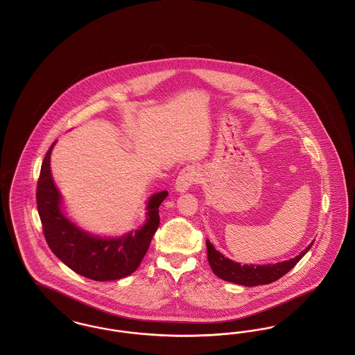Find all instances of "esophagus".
Instances as JSON below:
<instances>
[{
  "label": "esophagus",
  "mask_w": 355,
  "mask_h": 355,
  "mask_svg": "<svg viewBox=\"0 0 355 355\" xmlns=\"http://www.w3.org/2000/svg\"><path fill=\"white\" fill-rule=\"evenodd\" d=\"M200 181V169L194 165H189L180 171L177 181H175V187L178 191L184 193L189 187L197 184Z\"/></svg>",
  "instance_id": "esophagus-1"
}]
</instances>
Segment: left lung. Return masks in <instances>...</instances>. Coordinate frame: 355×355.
<instances>
[{
    "label": "left lung",
    "mask_w": 355,
    "mask_h": 355,
    "mask_svg": "<svg viewBox=\"0 0 355 355\" xmlns=\"http://www.w3.org/2000/svg\"><path fill=\"white\" fill-rule=\"evenodd\" d=\"M313 243L314 242H311L302 253H300V255L285 262H279L275 265H261V266H254V265L241 266L239 263L230 261L229 258H225L213 248V245L209 241H206L207 259L214 274L223 281H229L243 286H258V285H268L271 282H275L301 261V258L309 252Z\"/></svg>",
    "instance_id": "obj_1"
}]
</instances>
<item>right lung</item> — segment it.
<instances>
[{
    "label": "right lung",
    "mask_w": 355,
    "mask_h": 355,
    "mask_svg": "<svg viewBox=\"0 0 355 355\" xmlns=\"http://www.w3.org/2000/svg\"><path fill=\"white\" fill-rule=\"evenodd\" d=\"M51 149L46 153L37 182V209L45 239L55 254L71 270L94 281H114L137 270L149 249L159 226L158 207L168 191L152 196L148 203V220L135 234L119 239H102L89 236L64 217L60 209V193L51 173Z\"/></svg>",
    "instance_id": "obj_1"
}]
</instances>
